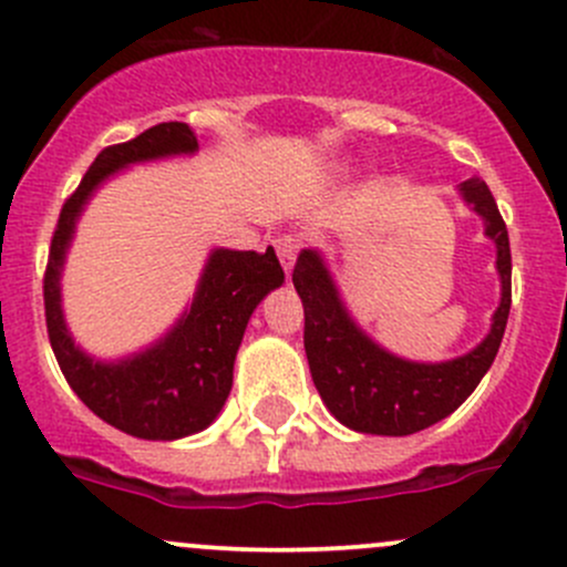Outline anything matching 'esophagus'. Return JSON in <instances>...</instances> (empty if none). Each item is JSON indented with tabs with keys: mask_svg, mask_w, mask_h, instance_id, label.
<instances>
[{
	"mask_svg": "<svg viewBox=\"0 0 567 567\" xmlns=\"http://www.w3.org/2000/svg\"><path fill=\"white\" fill-rule=\"evenodd\" d=\"M274 247H277L279 262H282L285 274L290 277V271H293L296 266V257H299V241H296L293 236H279L277 241H274Z\"/></svg>",
	"mask_w": 567,
	"mask_h": 567,
	"instance_id": "1",
	"label": "esophagus"
}]
</instances>
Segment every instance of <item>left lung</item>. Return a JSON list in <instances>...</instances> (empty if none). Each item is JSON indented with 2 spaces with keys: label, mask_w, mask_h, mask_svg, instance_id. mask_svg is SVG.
I'll use <instances>...</instances> for the list:
<instances>
[{
  "label": "left lung",
  "mask_w": 567,
  "mask_h": 567,
  "mask_svg": "<svg viewBox=\"0 0 567 567\" xmlns=\"http://www.w3.org/2000/svg\"><path fill=\"white\" fill-rule=\"evenodd\" d=\"M461 199L483 219V236L496 247L499 307L491 329L472 351L447 362H414L392 353L351 316L329 260L301 249L293 285L305 305V351L312 381L337 422L373 436H411L436 425L468 398L494 364L511 316V241L499 208L480 177L463 181Z\"/></svg>",
  "instance_id": "1"
}]
</instances>
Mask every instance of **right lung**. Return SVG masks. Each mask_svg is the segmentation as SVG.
<instances>
[{"mask_svg":"<svg viewBox=\"0 0 567 567\" xmlns=\"http://www.w3.org/2000/svg\"><path fill=\"white\" fill-rule=\"evenodd\" d=\"M199 142L186 123H162L136 140L106 147L62 205L43 279L45 326L62 375L95 416L128 436L175 442L205 431L233 390V364L251 312L285 282L277 255L216 247L208 251L186 310L151 346L117 359L84 351L62 310V271L84 208L109 177L134 164L194 156Z\"/></svg>","mask_w":567,"mask_h":567,"instance_id":"add662e5","label":"right lung"}]
</instances>
